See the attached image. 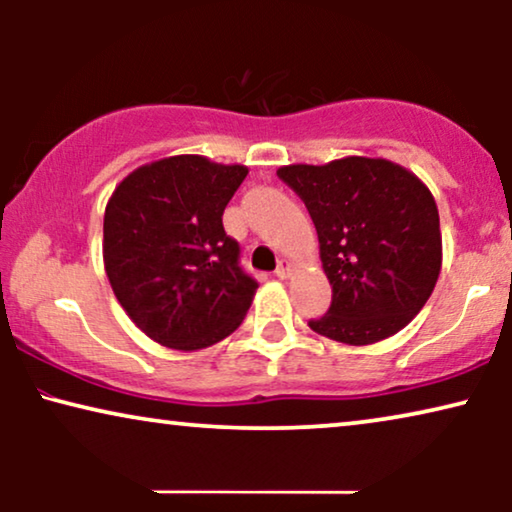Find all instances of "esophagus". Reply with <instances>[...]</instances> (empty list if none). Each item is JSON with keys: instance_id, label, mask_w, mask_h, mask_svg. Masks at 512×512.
Returning a JSON list of instances; mask_svg holds the SVG:
<instances>
[{"instance_id": "1", "label": "esophagus", "mask_w": 512, "mask_h": 512, "mask_svg": "<svg viewBox=\"0 0 512 512\" xmlns=\"http://www.w3.org/2000/svg\"><path fill=\"white\" fill-rule=\"evenodd\" d=\"M291 270H293V265H291V261H286V258H282V261H279V265H277V270H275V275L279 277V279H286L291 275Z\"/></svg>"}]
</instances>
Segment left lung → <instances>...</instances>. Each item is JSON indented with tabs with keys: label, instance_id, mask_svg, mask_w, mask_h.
I'll list each match as a JSON object with an SVG mask.
<instances>
[{
	"label": "left lung",
	"instance_id": "obj_1",
	"mask_svg": "<svg viewBox=\"0 0 512 512\" xmlns=\"http://www.w3.org/2000/svg\"><path fill=\"white\" fill-rule=\"evenodd\" d=\"M277 177L305 202L333 286L312 331L370 345L408 326L440 275L436 200L415 174L382 158L286 165Z\"/></svg>",
	"mask_w": 512,
	"mask_h": 512
}]
</instances>
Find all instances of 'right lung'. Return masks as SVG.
Wrapping results in <instances>:
<instances>
[{
    "label": "right lung",
    "mask_w": 512,
    "mask_h": 512,
    "mask_svg": "<svg viewBox=\"0 0 512 512\" xmlns=\"http://www.w3.org/2000/svg\"><path fill=\"white\" fill-rule=\"evenodd\" d=\"M242 165L172 156L128 174L104 212V270L128 317L170 349H202L235 331L258 282L240 265L223 209Z\"/></svg>",
    "instance_id": "add662e5"
}]
</instances>
